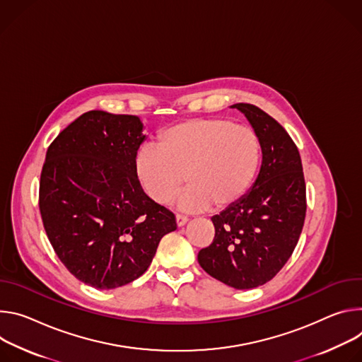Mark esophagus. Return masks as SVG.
Masks as SVG:
<instances>
[{"label":"esophagus","mask_w":362,"mask_h":362,"mask_svg":"<svg viewBox=\"0 0 362 362\" xmlns=\"http://www.w3.org/2000/svg\"><path fill=\"white\" fill-rule=\"evenodd\" d=\"M175 220H177V226H178V227L185 226V224H187V221H188V218H187L185 216H180V214H177V216H175Z\"/></svg>","instance_id":"1"}]
</instances>
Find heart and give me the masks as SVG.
<instances>
[{"label":"heart","mask_w":362,"mask_h":362,"mask_svg":"<svg viewBox=\"0 0 362 362\" xmlns=\"http://www.w3.org/2000/svg\"><path fill=\"white\" fill-rule=\"evenodd\" d=\"M263 145L255 129L226 117H195L167 127L156 146L144 145L134 158L142 191L165 206L188 185L180 206L188 211H223L256 181Z\"/></svg>","instance_id":"1"}]
</instances>
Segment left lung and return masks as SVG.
Masks as SVG:
<instances>
[{
	"mask_svg": "<svg viewBox=\"0 0 362 362\" xmlns=\"http://www.w3.org/2000/svg\"><path fill=\"white\" fill-rule=\"evenodd\" d=\"M233 106L260 136L262 168L253 188L211 218L216 235L198 252V263L234 289H253L292 256L305 223L306 185L298 146L285 128L255 105Z\"/></svg>",
	"mask_w": 362,
	"mask_h": 362,
	"instance_id": "8db88e82",
	"label": "left lung"
}]
</instances>
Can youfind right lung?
I'll list each match as a JSON object with an SVG mask.
<instances>
[{"mask_svg": "<svg viewBox=\"0 0 362 362\" xmlns=\"http://www.w3.org/2000/svg\"><path fill=\"white\" fill-rule=\"evenodd\" d=\"M145 139L134 115L89 110L50 144L38 207L66 269L96 289L125 286L149 267L174 213L142 191L134 158Z\"/></svg>", "mask_w": 362, "mask_h": 362, "instance_id": "obj_1", "label": "right lung"}]
</instances>
